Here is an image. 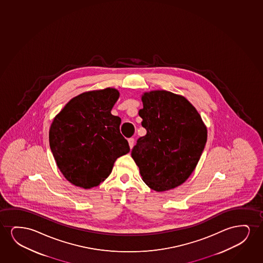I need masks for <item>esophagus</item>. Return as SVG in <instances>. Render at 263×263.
Returning a JSON list of instances; mask_svg holds the SVG:
<instances>
[{"mask_svg":"<svg viewBox=\"0 0 263 263\" xmlns=\"http://www.w3.org/2000/svg\"><path fill=\"white\" fill-rule=\"evenodd\" d=\"M128 144H129V146L131 149L133 148L134 144H135V139L134 138H128Z\"/></svg>","mask_w":263,"mask_h":263,"instance_id":"esophagus-1","label":"esophagus"}]
</instances>
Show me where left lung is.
Segmentation results:
<instances>
[{"instance_id":"8db88e82","label":"left lung","mask_w":263,"mask_h":263,"mask_svg":"<svg viewBox=\"0 0 263 263\" xmlns=\"http://www.w3.org/2000/svg\"><path fill=\"white\" fill-rule=\"evenodd\" d=\"M138 112L146 135L138 138L132 158L143 180L156 191L180 186L191 176L205 148L208 132L197 109L167 90L142 96Z\"/></svg>"}]
</instances>
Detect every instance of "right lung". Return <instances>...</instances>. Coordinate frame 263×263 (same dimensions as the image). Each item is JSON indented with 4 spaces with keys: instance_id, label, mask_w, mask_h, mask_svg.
<instances>
[{
    "instance_id": "add662e5",
    "label": "right lung",
    "mask_w": 263,
    "mask_h": 263,
    "mask_svg": "<svg viewBox=\"0 0 263 263\" xmlns=\"http://www.w3.org/2000/svg\"><path fill=\"white\" fill-rule=\"evenodd\" d=\"M119 92L116 89L93 90L72 99L54 118L49 144L58 168L71 183L90 189L111 173L116 160L130 148L111 114Z\"/></svg>"
}]
</instances>
